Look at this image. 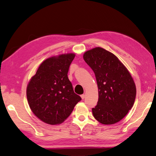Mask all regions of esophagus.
<instances>
[{"label": "esophagus", "mask_w": 156, "mask_h": 156, "mask_svg": "<svg viewBox=\"0 0 156 156\" xmlns=\"http://www.w3.org/2000/svg\"><path fill=\"white\" fill-rule=\"evenodd\" d=\"M80 97H81V98L83 99H84L85 98V95L84 94H82V95H80Z\"/></svg>", "instance_id": "obj_1"}]
</instances>
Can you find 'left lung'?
Here are the masks:
<instances>
[{
	"label": "left lung",
	"mask_w": 156,
	"mask_h": 156,
	"mask_svg": "<svg viewBox=\"0 0 156 156\" xmlns=\"http://www.w3.org/2000/svg\"><path fill=\"white\" fill-rule=\"evenodd\" d=\"M83 58L92 69L98 87V101L92 109L96 120L115 124L127 115L136 97V86L129 71L118 57L101 47L86 51Z\"/></svg>",
	"instance_id": "1"
}]
</instances>
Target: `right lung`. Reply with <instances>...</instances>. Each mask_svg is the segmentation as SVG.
Masks as SVG:
<instances>
[{
    "instance_id": "obj_1",
    "label": "right lung",
    "mask_w": 156,
    "mask_h": 156,
    "mask_svg": "<svg viewBox=\"0 0 156 156\" xmlns=\"http://www.w3.org/2000/svg\"><path fill=\"white\" fill-rule=\"evenodd\" d=\"M75 53H65L44 60L26 88L30 109L40 120L58 125L70 116L81 98L76 94L67 74Z\"/></svg>"
}]
</instances>
